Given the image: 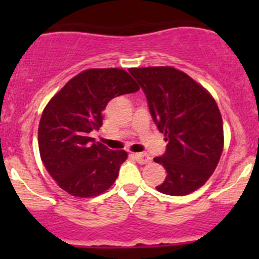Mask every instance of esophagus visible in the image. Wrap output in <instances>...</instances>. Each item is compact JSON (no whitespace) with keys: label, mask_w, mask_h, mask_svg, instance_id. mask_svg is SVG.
Returning a JSON list of instances; mask_svg holds the SVG:
<instances>
[{"label":"esophagus","mask_w":259,"mask_h":259,"mask_svg":"<svg viewBox=\"0 0 259 259\" xmlns=\"http://www.w3.org/2000/svg\"><path fill=\"white\" fill-rule=\"evenodd\" d=\"M134 158L137 159L138 163H140V164H148V163H150V160H151L150 156H149L148 154H145V153L134 154Z\"/></svg>","instance_id":"34e87169"}]
</instances>
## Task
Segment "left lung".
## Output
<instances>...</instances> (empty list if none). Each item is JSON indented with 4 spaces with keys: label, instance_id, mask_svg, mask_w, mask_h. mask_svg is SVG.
Wrapping results in <instances>:
<instances>
[{
    "label": "left lung",
    "instance_id": "1",
    "mask_svg": "<svg viewBox=\"0 0 259 259\" xmlns=\"http://www.w3.org/2000/svg\"><path fill=\"white\" fill-rule=\"evenodd\" d=\"M148 100L159 132L165 135V153L154 158L166 170L156 187L168 195H187L202 187L223 151V121L218 105L203 86L169 66L130 69Z\"/></svg>",
    "mask_w": 259,
    "mask_h": 259
}]
</instances>
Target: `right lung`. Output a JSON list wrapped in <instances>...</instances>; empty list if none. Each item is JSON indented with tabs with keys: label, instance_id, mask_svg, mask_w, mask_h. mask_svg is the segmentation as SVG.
Masks as SVG:
<instances>
[{
	"label": "right lung",
	"instance_id": "obj_1",
	"mask_svg": "<svg viewBox=\"0 0 259 259\" xmlns=\"http://www.w3.org/2000/svg\"><path fill=\"white\" fill-rule=\"evenodd\" d=\"M139 90L121 69H90L72 77L50 100L38 125L42 163L59 187L90 198L114 184L127 154L90 137L103 125V111L115 96Z\"/></svg>",
	"mask_w": 259,
	"mask_h": 259
}]
</instances>
